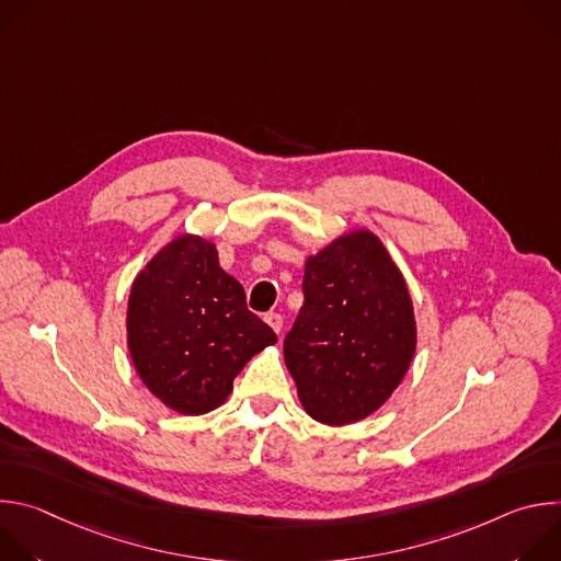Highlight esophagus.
Here are the masks:
<instances>
[{
  "label": "esophagus",
  "instance_id": "34e87169",
  "mask_svg": "<svg viewBox=\"0 0 561 561\" xmlns=\"http://www.w3.org/2000/svg\"><path fill=\"white\" fill-rule=\"evenodd\" d=\"M264 322L275 331V333H282L284 329V317L279 312H266L264 314Z\"/></svg>",
  "mask_w": 561,
  "mask_h": 561
}]
</instances>
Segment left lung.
Returning a JSON list of instances; mask_svg holds the SVG:
<instances>
[{
  "instance_id": "1",
  "label": "left lung",
  "mask_w": 561,
  "mask_h": 561,
  "mask_svg": "<svg viewBox=\"0 0 561 561\" xmlns=\"http://www.w3.org/2000/svg\"><path fill=\"white\" fill-rule=\"evenodd\" d=\"M304 306L284 359L304 411L344 426L375 413L415 355L413 301L402 273L368 230L306 260Z\"/></svg>"
}]
</instances>
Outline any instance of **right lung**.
Segmentation results:
<instances>
[{
  "instance_id": "1",
  "label": "right lung",
  "mask_w": 561,
  "mask_h": 561,
  "mask_svg": "<svg viewBox=\"0 0 561 561\" xmlns=\"http://www.w3.org/2000/svg\"><path fill=\"white\" fill-rule=\"evenodd\" d=\"M126 327L141 381L184 415L224 404L237 373L277 342L221 271L215 244L195 234L173 239L135 277Z\"/></svg>"
}]
</instances>
